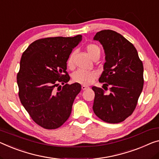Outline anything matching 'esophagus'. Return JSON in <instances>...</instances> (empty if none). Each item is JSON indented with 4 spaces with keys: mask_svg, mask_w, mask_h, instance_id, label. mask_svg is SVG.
I'll list each match as a JSON object with an SVG mask.
<instances>
[{
    "mask_svg": "<svg viewBox=\"0 0 159 159\" xmlns=\"http://www.w3.org/2000/svg\"><path fill=\"white\" fill-rule=\"evenodd\" d=\"M88 87H87V86H85V85H82V90H85V89H88Z\"/></svg>",
    "mask_w": 159,
    "mask_h": 159,
    "instance_id": "obj_1",
    "label": "esophagus"
}]
</instances>
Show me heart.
I'll return each instance as SVG.
<instances>
[{
  "label": "heart",
  "instance_id": "b5f03b06",
  "mask_svg": "<svg viewBox=\"0 0 159 159\" xmlns=\"http://www.w3.org/2000/svg\"><path fill=\"white\" fill-rule=\"evenodd\" d=\"M86 50L88 55L92 60H98L101 55V50L98 45L95 44H89L87 45ZM74 53H71L68 57L67 61V65L70 69L74 67ZM98 77L97 72L92 70V71H84V70H79L75 72L72 75L73 81L75 82L84 85H89L94 82V80Z\"/></svg>",
  "mask_w": 159,
  "mask_h": 159
}]
</instances>
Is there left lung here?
Wrapping results in <instances>:
<instances>
[{
  "label": "left lung",
  "instance_id": "8db88e82",
  "mask_svg": "<svg viewBox=\"0 0 159 159\" xmlns=\"http://www.w3.org/2000/svg\"><path fill=\"white\" fill-rule=\"evenodd\" d=\"M103 46L106 62L99 82L105 90L92 87L95 97L94 114L102 121L117 124L125 120L135 109L143 87V66L132 43L121 34L111 30L95 35Z\"/></svg>",
  "mask_w": 159,
  "mask_h": 159
}]
</instances>
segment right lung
<instances>
[{
	"label": "right lung",
	"instance_id": "add662e5",
	"mask_svg": "<svg viewBox=\"0 0 159 159\" xmlns=\"http://www.w3.org/2000/svg\"><path fill=\"white\" fill-rule=\"evenodd\" d=\"M81 40V35L39 39L22 55L17 75L19 98L32 119L44 129H57L67 120L81 91L79 83L67 84L70 77L66 71L68 57Z\"/></svg>",
	"mask_w": 159,
	"mask_h": 159
}]
</instances>
